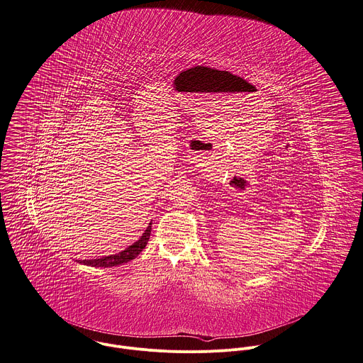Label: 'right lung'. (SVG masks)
<instances>
[{"label": "right lung", "mask_w": 363, "mask_h": 363, "mask_svg": "<svg viewBox=\"0 0 363 363\" xmlns=\"http://www.w3.org/2000/svg\"><path fill=\"white\" fill-rule=\"evenodd\" d=\"M150 233H151V223L148 224V227L145 228L143 235L132 245H129L126 250L115 254V255H109V257H102V258H96V259H78L77 262L84 264V265H89V267H102V268H109V267H116V265H122L126 264L132 259H135L147 245V241L150 238Z\"/></svg>", "instance_id": "1"}]
</instances>
